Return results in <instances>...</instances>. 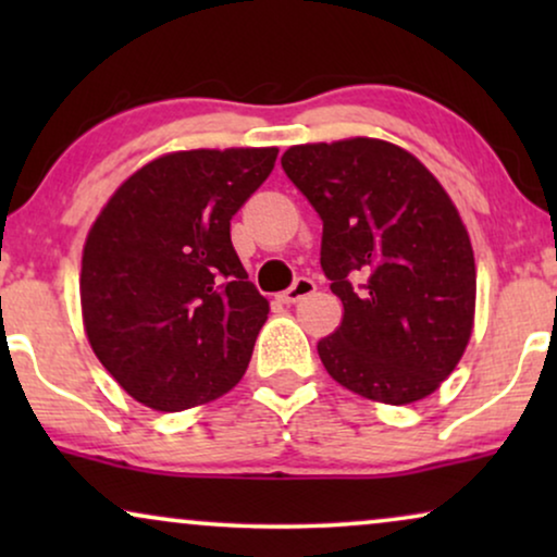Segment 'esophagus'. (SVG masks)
Returning <instances> with one entry per match:
<instances>
[{
    "label": "esophagus",
    "instance_id": "esophagus-1",
    "mask_svg": "<svg viewBox=\"0 0 557 557\" xmlns=\"http://www.w3.org/2000/svg\"><path fill=\"white\" fill-rule=\"evenodd\" d=\"M317 292V284L311 278H307V276H301V278H296L294 281V286L292 288H286L284 294H278V301H284V304H296V301H301L304 296H311Z\"/></svg>",
    "mask_w": 557,
    "mask_h": 557
}]
</instances>
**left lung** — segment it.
Returning a JSON list of instances; mask_svg holds the SVG:
<instances>
[{"label": "left lung", "instance_id": "8db88e82", "mask_svg": "<svg viewBox=\"0 0 557 557\" xmlns=\"http://www.w3.org/2000/svg\"><path fill=\"white\" fill-rule=\"evenodd\" d=\"M288 180L322 218V269L345 307L317 352L342 387L408 406L436 393L474 330L476 265L459 210L398 144H296Z\"/></svg>", "mask_w": 557, "mask_h": 557}]
</instances>
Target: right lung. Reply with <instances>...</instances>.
<instances>
[{"instance_id": "add662e5", "label": "right lung", "mask_w": 557, "mask_h": 557, "mask_svg": "<svg viewBox=\"0 0 557 557\" xmlns=\"http://www.w3.org/2000/svg\"><path fill=\"white\" fill-rule=\"evenodd\" d=\"M276 157V147L170 151L121 182L90 225L83 330L141 406H205L246 372L269 301L235 253L231 220Z\"/></svg>"}]
</instances>
